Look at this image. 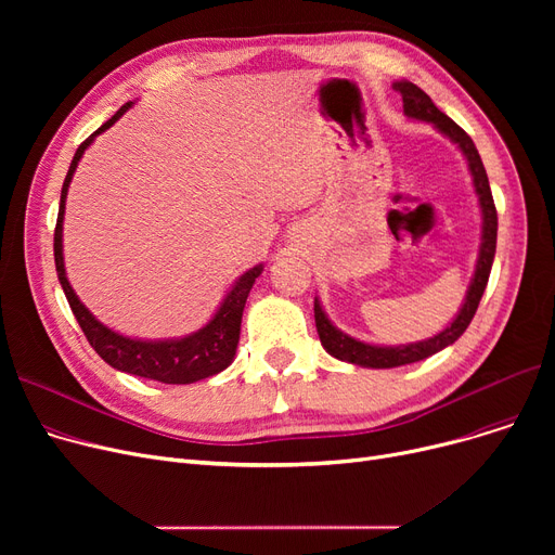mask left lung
<instances>
[{
  "label": "left lung",
  "instance_id": "obj_1",
  "mask_svg": "<svg viewBox=\"0 0 555 555\" xmlns=\"http://www.w3.org/2000/svg\"><path fill=\"white\" fill-rule=\"evenodd\" d=\"M393 90L400 92L402 109L406 116H410V119L431 124L452 143L459 145V151L463 153L465 162H468V170L473 175V186L479 197V209H481V245H479L475 276L470 281L468 293H465V301H463L459 314L452 319L448 328H443L441 333H436L434 337L423 339V341L400 344V346H377V344L360 341L351 335L341 333L337 326H333L322 304H319V299H314V324H317L319 339H322V346L333 358H337L341 362H351L356 366H366V369H393V366H402V364L421 362L434 353L443 351L446 346L454 344L473 322L483 289L488 285L490 268L494 260V247H498V209H494L488 175H486V168L481 164V157L475 149L473 139L465 134V130L459 128L448 114H443L439 107H436L431 103V99L414 82L398 80V82H393Z\"/></svg>",
  "mask_w": 555,
  "mask_h": 555
}]
</instances>
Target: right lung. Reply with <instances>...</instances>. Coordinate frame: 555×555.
<instances>
[{"label": "right lung", "mask_w": 555, "mask_h": 555, "mask_svg": "<svg viewBox=\"0 0 555 555\" xmlns=\"http://www.w3.org/2000/svg\"><path fill=\"white\" fill-rule=\"evenodd\" d=\"M134 103H126L119 107L112 119H107L94 134L87 137L72 159V166L67 170V178L61 191V209H57V222L53 231V256H55V272L57 281H61L65 297L72 306L74 317L78 319V324L87 337V341L92 344L94 351L116 371L132 373L139 377H149V380H157L164 385H191L197 380H204V377H211L220 371H224L231 362L233 356H236L238 339H241V322H243V310L245 301L249 297V289L254 281L262 272V262L260 266H254L236 283L231 285L227 297L222 299L220 308L216 314L209 319V324H204L199 331L184 335V337H175V339H134L126 337L121 333H114L105 324H101L99 319L82 306L78 295L74 293V287L69 285L67 272H65V256H63V220H65V202H67V191L72 184V178L76 172V166L85 151L90 149L94 139L112 128L121 116L132 107Z\"/></svg>", "instance_id": "right-lung-1"}]
</instances>
